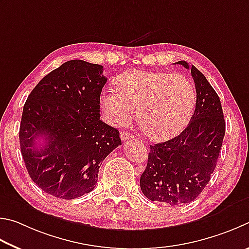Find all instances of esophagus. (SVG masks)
<instances>
[{
  "label": "esophagus",
  "instance_id": "obj_1",
  "mask_svg": "<svg viewBox=\"0 0 249 249\" xmlns=\"http://www.w3.org/2000/svg\"><path fill=\"white\" fill-rule=\"evenodd\" d=\"M120 138L122 141H127V140H130V139H132L133 136L130 132H127V131H121L120 133Z\"/></svg>",
  "mask_w": 249,
  "mask_h": 249
}]
</instances>
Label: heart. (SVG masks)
I'll return each mask as SVG.
<instances>
[{
    "label": "heart",
    "mask_w": 249,
    "mask_h": 249,
    "mask_svg": "<svg viewBox=\"0 0 249 249\" xmlns=\"http://www.w3.org/2000/svg\"><path fill=\"white\" fill-rule=\"evenodd\" d=\"M196 103L194 84L181 74L130 71L117 89L100 96L103 116L112 125H127L139 111V124L152 140H166L186 127Z\"/></svg>",
    "instance_id": "b5f03b06"
}]
</instances>
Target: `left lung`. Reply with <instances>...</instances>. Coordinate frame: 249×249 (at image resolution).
<instances>
[{
    "label": "left lung",
    "mask_w": 249,
    "mask_h": 249,
    "mask_svg": "<svg viewBox=\"0 0 249 249\" xmlns=\"http://www.w3.org/2000/svg\"><path fill=\"white\" fill-rule=\"evenodd\" d=\"M196 85V109L179 136L150 145L147 165L140 178L142 193L151 201L177 206L194 201L210 181L225 134L221 102L206 76L186 61Z\"/></svg>",
    "instance_id": "left-lung-1"
}]
</instances>
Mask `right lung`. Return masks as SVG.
<instances>
[{
  "label": "right lung",
  "mask_w": 249,
  "mask_h": 249,
  "mask_svg": "<svg viewBox=\"0 0 249 249\" xmlns=\"http://www.w3.org/2000/svg\"><path fill=\"white\" fill-rule=\"evenodd\" d=\"M106 82L102 65L71 60L47 74L26 100L21 155L30 178L48 195L70 200L90 193L102 162L121 144L119 131L99 119Z\"/></svg>",
  "instance_id": "right-lung-1"
}]
</instances>
